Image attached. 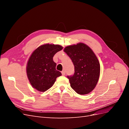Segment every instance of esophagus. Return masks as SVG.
Wrapping results in <instances>:
<instances>
[{
	"label": "esophagus",
	"mask_w": 129,
	"mask_h": 129,
	"mask_svg": "<svg viewBox=\"0 0 129 129\" xmlns=\"http://www.w3.org/2000/svg\"><path fill=\"white\" fill-rule=\"evenodd\" d=\"M61 73H62V75H63V76H64V75H65V71H62V72H61Z\"/></svg>",
	"instance_id": "obj_1"
}]
</instances>
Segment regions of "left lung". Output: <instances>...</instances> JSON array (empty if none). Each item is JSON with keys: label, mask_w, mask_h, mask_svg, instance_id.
<instances>
[{"label": "left lung", "mask_w": 129, "mask_h": 129, "mask_svg": "<svg viewBox=\"0 0 129 129\" xmlns=\"http://www.w3.org/2000/svg\"><path fill=\"white\" fill-rule=\"evenodd\" d=\"M64 52L71 58L75 69L74 75L67 76L71 87L80 95L92 91L100 74V64L95 53L83 43L67 46Z\"/></svg>", "instance_id": "left-lung-1"}]
</instances>
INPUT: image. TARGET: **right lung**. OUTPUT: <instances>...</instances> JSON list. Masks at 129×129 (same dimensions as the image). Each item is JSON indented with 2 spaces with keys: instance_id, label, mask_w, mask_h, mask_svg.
I'll return each mask as SVG.
<instances>
[{
  "instance_id": "add662e5",
  "label": "right lung",
  "mask_w": 129,
  "mask_h": 129,
  "mask_svg": "<svg viewBox=\"0 0 129 129\" xmlns=\"http://www.w3.org/2000/svg\"><path fill=\"white\" fill-rule=\"evenodd\" d=\"M62 48L58 45L45 44L37 48L29 57L26 67L27 75L30 84L37 90H47L53 86L56 78L62 75L56 70V63L53 58Z\"/></svg>"
}]
</instances>
